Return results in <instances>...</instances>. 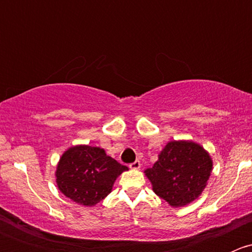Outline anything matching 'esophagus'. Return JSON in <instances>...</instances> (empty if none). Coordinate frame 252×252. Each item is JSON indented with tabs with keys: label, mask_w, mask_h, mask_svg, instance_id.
<instances>
[{
	"label": "esophagus",
	"mask_w": 252,
	"mask_h": 252,
	"mask_svg": "<svg viewBox=\"0 0 252 252\" xmlns=\"http://www.w3.org/2000/svg\"><path fill=\"white\" fill-rule=\"evenodd\" d=\"M140 167H141V163L139 161H135V162H133V163L129 164V168H131V169H139Z\"/></svg>",
	"instance_id": "obj_1"
}]
</instances>
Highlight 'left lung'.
Wrapping results in <instances>:
<instances>
[{
	"instance_id": "left-lung-1",
	"label": "left lung",
	"mask_w": 252,
	"mask_h": 252,
	"mask_svg": "<svg viewBox=\"0 0 252 252\" xmlns=\"http://www.w3.org/2000/svg\"><path fill=\"white\" fill-rule=\"evenodd\" d=\"M212 167V158L201 145L191 140H174L167 142L156 163L145 171V175L155 194L172 207H182L202 194Z\"/></svg>"
}]
</instances>
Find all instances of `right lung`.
Returning <instances> with one entry per match:
<instances>
[{
	"instance_id": "right-lung-1",
	"label": "right lung",
	"mask_w": 252,
	"mask_h": 252,
	"mask_svg": "<svg viewBox=\"0 0 252 252\" xmlns=\"http://www.w3.org/2000/svg\"><path fill=\"white\" fill-rule=\"evenodd\" d=\"M128 167L107 156L101 147L77 145L63 152L56 168V183L64 196L81 206H95L112 191Z\"/></svg>"
}]
</instances>
